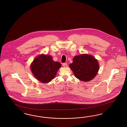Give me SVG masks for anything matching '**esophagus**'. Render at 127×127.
<instances>
[{
  "mask_svg": "<svg viewBox=\"0 0 127 127\" xmlns=\"http://www.w3.org/2000/svg\"><path fill=\"white\" fill-rule=\"evenodd\" d=\"M63 66L64 67H67V63H63Z\"/></svg>",
  "mask_w": 127,
  "mask_h": 127,
  "instance_id": "34e87169",
  "label": "esophagus"
}]
</instances>
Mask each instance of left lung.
Returning <instances> with one entry per match:
<instances>
[{
  "label": "left lung",
  "instance_id": "8db88e82",
  "mask_svg": "<svg viewBox=\"0 0 127 127\" xmlns=\"http://www.w3.org/2000/svg\"><path fill=\"white\" fill-rule=\"evenodd\" d=\"M69 67L77 79L85 82L92 80L99 69L97 60L94 56L86 54L75 56Z\"/></svg>",
  "mask_w": 127,
  "mask_h": 127
}]
</instances>
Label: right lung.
<instances>
[{
    "mask_svg": "<svg viewBox=\"0 0 127 127\" xmlns=\"http://www.w3.org/2000/svg\"><path fill=\"white\" fill-rule=\"evenodd\" d=\"M61 66L60 62L53 61L51 56L41 54L32 62L31 69L38 80L46 83L55 78Z\"/></svg>",
    "mask_w": 127,
    "mask_h": 127,
    "instance_id": "add662e5",
    "label": "right lung"
}]
</instances>
